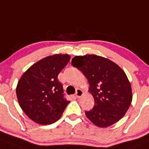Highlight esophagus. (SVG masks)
<instances>
[{
    "label": "esophagus",
    "instance_id": "esophagus-1",
    "mask_svg": "<svg viewBox=\"0 0 149 149\" xmlns=\"http://www.w3.org/2000/svg\"><path fill=\"white\" fill-rule=\"evenodd\" d=\"M83 94V92L82 90H80V89H79V88H77V90H76V93H75L76 97H77V98H80V97H82V95Z\"/></svg>",
    "mask_w": 149,
    "mask_h": 149
}]
</instances>
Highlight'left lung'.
Wrapping results in <instances>:
<instances>
[{
  "label": "left lung",
  "instance_id": "left-lung-1",
  "mask_svg": "<svg viewBox=\"0 0 149 149\" xmlns=\"http://www.w3.org/2000/svg\"><path fill=\"white\" fill-rule=\"evenodd\" d=\"M72 64L88 79L94 106L86 111L87 118L99 127L119 121L131 104L132 88L125 72L109 59L95 55L75 56Z\"/></svg>",
  "mask_w": 149,
  "mask_h": 149
}]
</instances>
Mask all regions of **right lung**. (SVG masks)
<instances>
[{"label":"right lung","instance_id":"right-lung-1","mask_svg":"<svg viewBox=\"0 0 149 149\" xmlns=\"http://www.w3.org/2000/svg\"><path fill=\"white\" fill-rule=\"evenodd\" d=\"M70 60L69 55L48 56L31 66L17 86L18 102L25 114L39 124H51L61 118L70 102L58 80Z\"/></svg>","mask_w":149,"mask_h":149}]
</instances>
